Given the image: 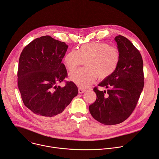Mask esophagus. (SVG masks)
Listing matches in <instances>:
<instances>
[{
  "instance_id": "obj_1",
  "label": "esophagus",
  "mask_w": 159,
  "mask_h": 159,
  "mask_svg": "<svg viewBox=\"0 0 159 159\" xmlns=\"http://www.w3.org/2000/svg\"><path fill=\"white\" fill-rule=\"evenodd\" d=\"M78 91H79V93H84V91H86L84 89H82V88H79V89H78Z\"/></svg>"
}]
</instances>
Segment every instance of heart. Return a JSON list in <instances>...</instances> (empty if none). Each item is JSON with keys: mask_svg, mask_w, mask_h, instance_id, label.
Listing matches in <instances>:
<instances>
[{"mask_svg": "<svg viewBox=\"0 0 159 159\" xmlns=\"http://www.w3.org/2000/svg\"><path fill=\"white\" fill-rule=\"evenodd\" d=\"M85 61L86 68L70 73V79L82 88H86L96 80L105 79L117 69L120 52L115 46L107 43H91L72 50L65 56L64 63L67 70L73 71Z\"/></svg>", "mask_w": 159, "mask_h": 159, "instance_id": "heart-1", "label": "heart"}]
</instances>
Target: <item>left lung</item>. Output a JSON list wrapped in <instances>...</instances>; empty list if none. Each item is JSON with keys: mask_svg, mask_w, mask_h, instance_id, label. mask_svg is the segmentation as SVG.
Returning a JSON list of instances; mask_svg holds the SVG:
<instances>
[{"mask_svg": "<svg viewBox=\"0 0 159 159\" xmlns=\"http://www.w3.org/2000/svg\"><path fill=\"white\" fill-rule=\"evenodd\" d=\"M120 61L115 73L98 84L107 91L93 88L97 95L89 110L93 117L105 125L118 124L126 120L137 106L143 89V61L139 50L126 37L115 38Z\"/></svg>", "mask_w": 159, "mask_h": 159, "instance_id": "8db88e82", "label": "left lung"}]
</instances>
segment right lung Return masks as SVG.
Returning <instances> with one entry per match:
<instances>
[{
    "instance_id": "obj_1",
    "label": "right lung",
    "mask_w": 159,
    "mask_h": 159,
    "mask_svg": "<svg viewBox=\"0 0 159 159\" xmlns=\"http://www.w3.org/2000/svg\"><path fill=\"white\" fill-rule=\"evenodd\" d=\"M68 46L49 35L35 39L20 54L18 88L24 105L43 121L56 119L78 94L74 82L57 84L68 76L62 62Z\"/></svg>"
}]
</instances>
